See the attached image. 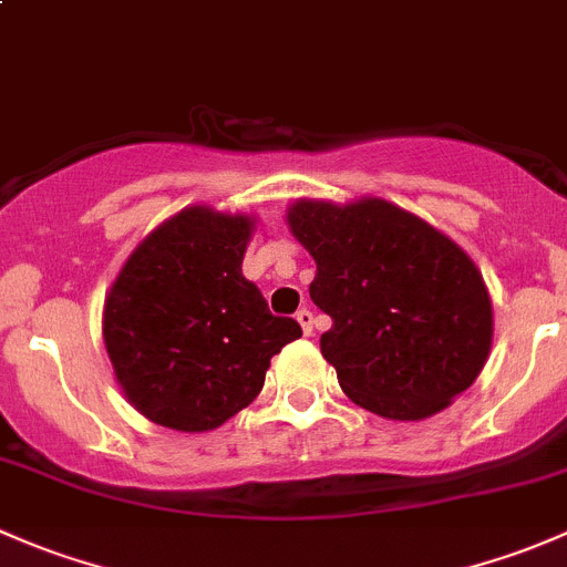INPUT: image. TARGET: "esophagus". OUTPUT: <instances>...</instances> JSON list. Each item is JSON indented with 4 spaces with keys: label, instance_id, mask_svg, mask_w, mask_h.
Wrapping results in <instances>:
<instances>
[{
    "label": "esophagus",
    "instance_id": "obj_1",
    "mask_svg": "<svg viewBox=\"0 0 567 567\" xmlns=\"http://www.w3.org/2000/svg\"><path fill=\"white\" fill-rule=\"evenodd\" d=\"M296 320H299V323H301V329H305V334L310 337V334H312V323H316V316H312V312L307 310V307H301V310L296 312Z\"/></svg>",
    "mask_w": 567,
    "mask_h": 567
}]
</instances>
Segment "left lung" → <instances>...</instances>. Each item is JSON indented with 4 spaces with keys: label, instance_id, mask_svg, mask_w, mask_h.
Returning a JSON list of instances; mask_svg holds the SVG:
<instances>
[{
    "label": "left lung",
    "instance_id": "left-lung-1",
    "mask_svg": "<svg viewBox=\"0 0 567 567\" xmlns=\"http://www.w3.org/2000/svg\"><path fill=\"white\" fill-rule=\"evenodd\" d=\"M288 225L316 257L320 353L342 392L386 420H425L474 384L494 316L458 244L386 199H299Z\"/></svg>",
    "mask_w": 567,
    "mask_h": 567
}]
</instances>
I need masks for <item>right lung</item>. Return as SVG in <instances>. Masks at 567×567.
Returning a JSON list of instances; mask_svg holds the SVG:
<instances>
[{
  "label": "right lung",
  "instance_id": "obj_1",
  "mask_svg": "<svg viewBox=\"0 0 567 567\" xmlns=\"http://www.w3.org/2000/svg\"><path fill=\"white\" fill-rule=\"evenodd\" d=\"M249 216L194 205L125 260L104 305L114 375L140 414L183 433L214 431L257 398L274 353L299 340L241 271Z\"/></svg>",
  "mask_w": 567,
  "mask_h": 567
}]
</instances>
